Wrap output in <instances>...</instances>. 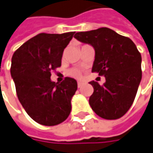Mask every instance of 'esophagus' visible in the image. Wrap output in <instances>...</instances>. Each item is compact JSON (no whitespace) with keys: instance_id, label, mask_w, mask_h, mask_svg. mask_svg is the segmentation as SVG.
Segmentation results:
<instances>
[{"instance_id":"1","label":"esophagus","mask_w":153,"mask_h":153,"mask_svg":"<svg viewBox=\"0 0 153 153\" xmlns=\"http://www.w3.org/2000/svg\"><path fill=\"white\" fill-rule=\"evenodd\" d=\"M83 85V82H81V81H79L78 82V87L79 88V87H81Z\"/></svg>"}]
</instances>
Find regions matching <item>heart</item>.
<instances>
[{
	"label": "heart",
	"mask_w": 153,
	"mask_h": 153,
	"mask_svg": "<svg viewBox=\"0 0 153 153\" xmlns=\"http://www.w3.org/2000/svg\"><path fill=\"white\" fill-rule=\"evenodd\" d=\"M68 74L70 76L74 77V78H76V79H80L82 77V74L81 72L79 69L76 68H73V69H70L68 71Z\"/></svg>",
	"instance_id": "b5f03b06"
}]
</instances>
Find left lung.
<instances>
[{
  "label": "left lung",
  "instance_id": "1",
  "mask_svg": "<svg viewBox=\"0 0 153 153\" xmlns=\"http://www.w3.org/2000/svg\"><path fill=\"white\" fill-rule=\"evenodd\" d=\"M74 37L94 48L91 72L103 75L106 80L103 85L89 82L94 89L89 98L91 109L103 119L122 117L134 103L142 77L141 55L136 45L106 27L77 32Z\"/></svg>",
  "mask_w": 153,
  "mask_h": 153
}]
</instances>
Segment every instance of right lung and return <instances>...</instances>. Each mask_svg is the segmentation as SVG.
Listing matches in <instances>:
<instances>
[{
    "instance_id": "1",
    "label": "right lung",
    "mask_w": 153,
    "mask_h": 153,
    "mask_svg": "<svg viewBox=\"0 0 153 153\" xmlns=\"http://www.w3.org/2000/svg\"><path fill=\"white\" fill-rule=\"evenodd\" d=\"M74 31L40 33L22 44L12 57L11 76L18 98L31 119L44 126L64 122L71 112L77 81L66 77L62 83L51 81V71L62 65L64 49Z\"/></svg>"
}]
</instances>
